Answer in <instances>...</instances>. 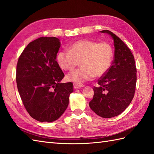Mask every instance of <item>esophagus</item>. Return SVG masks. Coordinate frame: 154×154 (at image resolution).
Segmentation results:
<instances>
[{"instance_id":"1","label":"esophagus","mask_w":154,"mask_h":154,"mask_svg":"<svg viewBox=\"0 0 154 154\" xmlns=\"http://www.w3.org/2000/svg\"><path fill=\"white\" fill-rule=\"evenodd\" d=\"M85 85L81 83H74V88L75 89H79L81 87H83Z\"/></svg>"}]
</instances>
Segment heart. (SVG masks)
Here are the masks:
<instances>
[{"mask_svg":"<svg viewBox=\"0 0 154 154\" xmlns=\"http://www.w3.org/2000/svg\"><path fill=\"white\" fill-rule=\"evenodd\" d=\"M113 51L106 42L98 43L81 40L69 45L68 50L59 51L56 61L61 69L71 71L80 63L81 67L67 75V79L81 83L106 73L112 64Z\"/></svg>","mask_w":154,"mask_h":154,"instance_id":"obj_1","label":"heart"}]
</instances>
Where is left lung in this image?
Returning <instances> with one entry per match:
<instances>
[{
    "mask_svg": "<svg viewBox=\"0 0 154 154\" xmlns=\"http://www.w3.org/2000/svg\"><path fill=\"white\" fill-rule=\"evenodd\" d=\"M112 37L114 56L110 67L98 80L89 106L93 112L105 119L116 116L128 106L134 96L136 66L129 48L109 30L100 31Z\"/></svg>",
    "mask_w": 154,
    "mask_h": 154,
    "instance_id": "8db88e82",
    "label": "left lung"
}]
</instances>
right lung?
<instances>
[{
    "instance_id": "1",
    "label": "right lung",
    "mask_w": 154,
    "mask_h": 154,
    "mask_svg": "<svg viewBox=\"0 0 154 154\" xmlns=\"http://www.w3.org/2000/svg\"><path fill=\"white\" fill-rule=\"evenodd\" d=\"M60 45L55 37L39 38L25 48L16 65V84L23 104L40 122L57 120L73 91L71 82L60 83L65 75L55 60Z\"/></svg>"
}]
</instances>
